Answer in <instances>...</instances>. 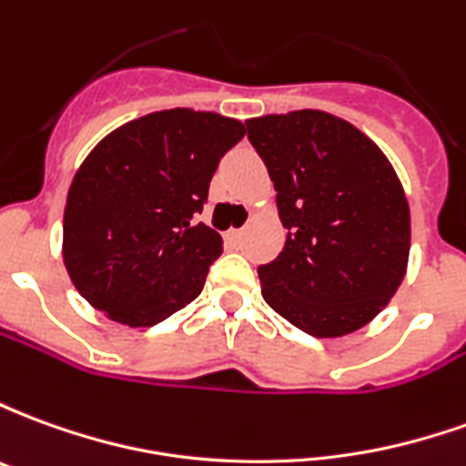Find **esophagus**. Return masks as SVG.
<instances>
[{
	"instance_id": "1",
	"label": "esophagus",
	"mask_w": 466,
	"mask_h": 466,
	"mask_svg": "<svg viewBox=\"0 0 466 466\" xmlns=\"http://www.w3.org/2000/svg\"><path fill=\"white\" fill-rule=\"evenodd\" d=\"M224 239L229 244H239L242 242V229H229V232L224 234Z\"/></svg>"
}]
</instances>
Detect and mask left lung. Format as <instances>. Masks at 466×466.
<instances>
[{
	"label": "left lung",
	"instance_id": "left-lung-1",
	"mask_svg": "<svg viewBox=\"0 0 466 466\" xmlns=\"http://www.w3.org/2000/svg\"><path fill=\"white\" fill-rule=\"evenodd\" d=\"M287 227L262 264L264 302L312 337L357 332L387 307L407 272L410 204L367 134L319 109L247 119Z\"/></svg>",
	"mask_w": 466,
	"mask_h": 466
}]
</instances>
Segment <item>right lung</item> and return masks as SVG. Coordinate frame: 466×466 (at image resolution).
Listing matches in <instances>:
<instances>
[{"label": "right lung", "instance_id": "1", "mask_svg": "<svg viewBox=\"0 0 466 466\" xmlns=\"http://www.w3.org/2000/svg\"><path fill=\"white\" fill-rule=\"evenodd\" d=\"M239 119L164 109L106 134L76 169L65 207V267L109 319L152 327L199 297L222 237L202 212Z\"/></svg>", "mask_w": 466, "mask_h": 466}]
</instances>
